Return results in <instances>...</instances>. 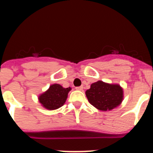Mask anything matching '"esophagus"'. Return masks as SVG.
Wrapping results in <instances>:
<instances>
[{"mask_svg":"<svg viewBox=\"0 0 153 153\" xmlns=\"http://www.w3.org/2000/svg\"><path fill=\"white\" fill-rule=\"evenodd\" d=\"M83 86H77V87H76V90H83Z\"/></svg>","mask_w":153,"mask_h":153,"instance_id":"obj_1","label":"esophagus"}]
</instances>
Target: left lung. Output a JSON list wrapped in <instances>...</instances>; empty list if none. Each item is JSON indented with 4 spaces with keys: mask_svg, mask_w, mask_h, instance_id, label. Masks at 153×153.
I'll list each match as a JSON object with an SVG mask.
<instances>
[{
    "mask_svg": "<svg viewBox=\"0 0 153 153\" xmlns=\"http://www.w3.org/2000/svg\"><path fill=\"white\" fill-rule=\"evenodd\" d=\"M88 101L97 109L111 110L120 106L123 100V90L119 84H109L99 80L92 83L86 91Z\"/></svg>",
    "mask_w": 153,
    "mask_h": 153,
    "instance_id": "obj_1",
    "label": "left lung"
}]
</instances>
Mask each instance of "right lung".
Returning <instances> with one entry per match:
<instances>
[{"instance_id":"add662e5","label":"right lung","mask_w":153,"mask_h":153,"mask_svg":"<svg viewBox=\"0 0 153 153\" xmlns=\"http://www.w3.org/2000/svg\"><path fill=\"white\" fill-rule=\"evenodd\" d=\"M70 87L63 88L60 84H53L44 93L39 96V102L47 109L53 110L61 107L67 99Z\"/></svg>"}]
</instances>
